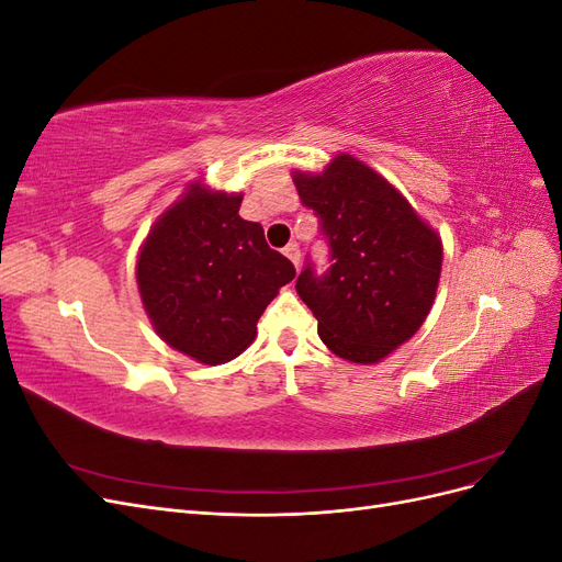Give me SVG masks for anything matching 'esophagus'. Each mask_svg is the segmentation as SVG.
Wrapping results in <instances>:
<instances>
[{
    "instance_id": "34e87169",
    "label": "esophagus",
    "mask_w": 562,
    "mask_h": 562,
    "mask_svg": "<svg viewBox=\"0 0 562 562\" xmlns=\"http://www.w3.org/2000/svg\"><path fill=\"white\" fill-rule=\"evenodd\" d=\"M283 255L295 265V269L300 267V246H297V244H288V246L283 248Z\"/></svg>"
}]
</instances>
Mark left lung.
Returning a JSON list of instances; mask_svg holds the SVG:
<instances>
[{"instance_id":"left-lung-1","label":"left lung","mask_w":562,"mask_h":562,"mask_svg":"<svg viewBox=\"0 0 562 562\" xmlns=\"http://www.w3.org/2000/svg\"><path fill=\"white\" fill-rule=\"evenodd\" d=\"M304 206L328 236L333 267L307 265L295 291L335 356L372 366L427 321L443 267V241L375 168L339 151L321 173L293 171Z\"/></svg>"}]
</instances>
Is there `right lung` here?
<instances>
[{"instance_id":"add662e5","label":"right lung","mask_w":562,"mask_h":562,"mask_svg":"<svg viewBox=\"0 0 562 562\" xmlns=\"http://www.w3.org/2000/svg\"><path fill=\"white\" fill-rule=\"evenodd\" d=\"M244 194L203 178L151 225L135 260V283L151 328L168 347L203 366L236 359L293 262L271 250L258 223L239 215Z\"/></svg>"}]
</instances>
